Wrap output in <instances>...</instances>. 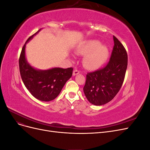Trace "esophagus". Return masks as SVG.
I'll return each instance as SVG.
<instances>
[{
  "label": "esophagus",
  "mask_w": 150,
  "mask_h": 150,
  "mask_svg": "<svg viewBox=\"0 0 150 150\" xmlns=\"http://www.w3.org/2000/svg\"><path fill=\"white\" fill-rule=\"evenodd\" d=\"M79 72H80V71L78 70V69H75L74 70V71H73V76H76V75H77V74H79Z\"/></svg>",
  "instance_id": "34e87169"
}]
</instances>
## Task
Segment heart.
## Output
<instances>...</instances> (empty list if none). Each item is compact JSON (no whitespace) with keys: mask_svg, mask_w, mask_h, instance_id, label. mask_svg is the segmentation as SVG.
Masks as SVG:
<instances>
[{"mask_svg":"<svg viewBox=\"0 0 150 150\" xmlns=\"http://www.w3.org/2000/svg\"><path fill=\"white\" fill-rule=\"evenodd\" d=\"M81 55H87L84 58V65L89 69H95L102 66L108 59L109 49L96 40H91L81 45L77 50Z\"/></svg>","mask_w":150,"mask_h":150,"instance_id":"1","label":"heart"}]
</instances>
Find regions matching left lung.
Listing matches in <instances>:
<instances>
[{"instance_id":"left-lung-1","label":"left lung","mask_w":150,"mask_h":150,"mask_svg":"<svg viewBox=\"0 0 150 150\" xmlns=\"http://www.w3.org/2000/svg\"><path fill=\"white\" fill-rule=\"evenodd\" d=\"M113 46L110 59L102 69L86 74L83 91L93 104L103 105L111 101L119 92L125 79L128 66V54L125 47L113 35Z\"/></svg>"}]
</instances>
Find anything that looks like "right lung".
<instances>
[{"mask_svg": "<svg viewBox=\"0 0 150 150\" xmlns=\"http://www.w3.org/2000/svg\"><path fill=\"white\" fill-rule=\"evenodd\" d=\"M39 30L28 38L22 49L19 60V71L22 80L31 94L39 100L50 101L59 94L63 86L72 76L73 68L55 67L41 71L35 69L28 64L25 57V44Z\"/></svg>", "mask_w": 150, "mask_h": 150, "instance_id": "add662e5", "label": "right lung"}]
</instances>
